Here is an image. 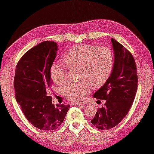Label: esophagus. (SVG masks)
Listing matches in <instances>:
<instances>
[{
	"label": "esophagus",
	"mask_w": 154,
	"mask_h": 154,
	"mask_svg": "<svg viewBox=\"0 0 154 154\" xmlns=\"http://www.w3.org/2000/svg\"><path fill=\"white\" fill-rule=\"evenodd\" d=\"M72 105H76V106H83L85 105V103H74Z\"/></svg>",
	"instance_id": "obj_1"
}]
</instances>
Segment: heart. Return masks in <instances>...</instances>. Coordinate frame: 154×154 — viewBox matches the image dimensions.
Here are the masks:
<instances>
[{"label": "heart", "instance_id": "1", "mask_svg": "<svg viewBox=\"0 0 154 154\" xmlns=\"http://www.w3.org/2000/svg\"><path fill=\"white\" fill-rule=\"evenodd\" d=\"M63 61L69 69H77V83H68L63 88V94L70 101L80 100L91 88L103 86L110 77L114 66V55L111 49L97 45H79L72 48L63 55ZM50 76L56 85H63L68 79L65 66L54 63Z\"/></svg>", "mask_w": 154, "mask_h": 154}]
</instances>
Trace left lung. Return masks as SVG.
Returning <instances> with one entry per match:
<instances>
[{"mask_svg":"<svg viewBox=\"0 0 154 154\" xmlns=\"http://www.w3.org/2000/svg\"><path fill=\"white\" fill-rule=\"evenodd\" d=\"M114 64L110 77L93 97L105 103L97 109L91 123L99 130H109L126 116L137 89V66L131 53L114 38Z\"/></svg>","mask_w":154,"mask_h":154,"instance_id":"obj_1","label":"left lung"}]
</instances>
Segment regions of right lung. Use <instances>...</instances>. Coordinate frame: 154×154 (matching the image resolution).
Returning a JSON list of instances; mask_svg holds the SVG:
<instances>
[{
  "label": "right lung",
  "instance_id": "add662e5",
  "mask_svg": "<svg viewBox=\"0 0 154 154\" xmlns=\"http://www.w3.org/2000/svg\"><path fill=\"white\" fill-rule=\"evenodd\" d=\"M58 45L44 41L32 48L17 63L14 80L16 99L26 119L43 130L59 128L69 105L52 104L50 69L56 56Z\"/></svg>",
  "mask_w": 154,
  "mask_h": 154
}]
</instances>
